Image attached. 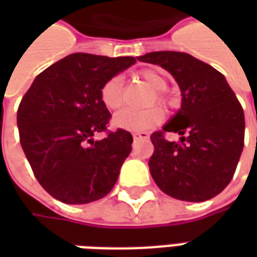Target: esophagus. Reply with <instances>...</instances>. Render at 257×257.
Returning a JSON list of instances; mask_svg holds the SVG:
<instances>
[{"mask_svg": "<svg viewBox=\"0 0 257 257\" xmlns=\"http://www.w3.org/2000/svg\"><path fill=\"white\" fill-rule=\"evenodd\" d=\"M135 142H139V140H147L149 139V134L147 132H135L134 135Z\"/></svg>", "mask_w": 257, "mask_h": 257, "instance_id": "34e87169", "label": "esophagus"}]
</instances>
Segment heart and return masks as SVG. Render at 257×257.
Instances as JSON below:
<instances>
[{"label": "heart", "instance_id": "b5f03b06", "mask_svg": "<svg viewBox=\"0 0 257 257\" xmlns=\"http://www.w3.org/2000/svg\"><path fill=\"white\" fill-rule=\"evenodd\" d=\"M147 86H150L153 95L149 99L147 106H153L157 103L158 106L169 107L171 101L165 93L168 88V78L164 71L158 68H143L138 74ZM101 103L108 110H117L123 103V82L119 77H112L107 79L100 89ZM162 121V111L158 107H150L146 110H131L123 108L117 112L112 118V125L118 129L129 131V132H142L154 128Z\"/></svg>", "mask_w": 257, "mask_h": 257}]
</instances>
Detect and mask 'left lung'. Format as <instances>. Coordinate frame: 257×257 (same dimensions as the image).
Wrapping results in <instances>:
<instances>
[{
    "instance_id": "left-lung-1",
    "label": "left lung",
    "mask_w": 257,
    "mask_h": 257,
    "mask_svg": "<svg viewBox=\"0 0 257 257\" xmlns=\"http://www.w3.org/2000/svg\"><path fill=\"white\" fill-rule=\"evenodd\" d=\"M138 60L161 66L182 90V108L151 135L149 167L157 186L173 198L202 202L231 182L243 149L245 117L224 75L191 55L173 51L146 53ZM179 133L180 142L165 139Z\"/></svg>"
}]
</instances>
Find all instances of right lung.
Listing matches in <instances>:
<instances>
[{"mask_svg": "<svg viewBox=\"0 0 257 257\" xmlns=\"http://www.w3.org/2000/svg\"><path fill=\"white\" fill-rule=\"evenodd\" d=\"M132 56L73 53L40 73L18 108L22 149L44 190L64 204L106 197L132 150L128 131H107L111 114L101 103L107 79L131 67ZM107 132L101 141L93 135Z\"/></svg>", "mask_w": 257, "mask_h": 257, "instance_id": "add662e5", "label": "right lung"}]
</instances>
